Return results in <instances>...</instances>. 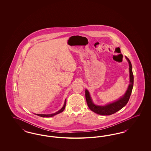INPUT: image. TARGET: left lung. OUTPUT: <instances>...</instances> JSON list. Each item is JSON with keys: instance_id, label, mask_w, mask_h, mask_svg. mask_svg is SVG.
Returning a JSON list of instances; mask_svg holds the SVG:
<instances>
[{"instance_id": "obj_1", "label": "left lung", "mask_w": 151, "mask_h": 151, "mask_svg": "<svg viewBox=\"0 0 151 151\" xmlns=\"http://www.w3.org/2000/svg\"><path fill=\"white\" fill-rule=\"evenodd\" d=\"M126 58L129 63V84L126 93L124 94L122 97L119 99L118 100L116 101L113 103H110L105 106H98L94 104L91 98L89 92L86 89V99L87 105L89 108L94 113L100 115H111L121 110L127 104L133 88L134 75L131 62L128 58L127 57H126Z\"/></svg>"}]
</instances>
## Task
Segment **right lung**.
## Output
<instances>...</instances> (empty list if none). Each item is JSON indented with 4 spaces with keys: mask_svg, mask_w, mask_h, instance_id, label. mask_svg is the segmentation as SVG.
Instances as JSON below:
<instances>
[{
    "mask_svg": "<svg viewBox=\"0 0 151 151\" xmlns=\"http://www.w3.org/2000/svg\"><path fill=\"white\" fill-rule=\"evenodd\" d=\"M65 105H66V100H65V104H64V105H63V106L62 107V108L60 110H59V111H58L57 112H56V113H55L54 114H36V115L40 116H41V117H51V116H53L57 115V114L60 113H62L65 110Z\"/></svg>",
    "mask_w": 151,
    "mask_h": 151,
    "instance_id": "right-lung-1",
    "label": "right lung"
}]
</instances>
